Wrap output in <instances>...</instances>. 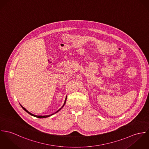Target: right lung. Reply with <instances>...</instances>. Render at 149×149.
Returning <instances> with one entry per match:
<instances>
[{
    "mask_svg": "<svg viewBox=\"0 0 149 149\" xmlns=\"http://www.w3.org/2000/svg\"><path fill=\"white\" fill-rule=\"evenodd\" d=\"M66 99H67V97H66V98H65V102H64V104H63V106H62V107H61V108H60V109H59V110H58V111H56V112H55V113H54V114H51V115H49V116H36V115H34V114H32V113H30V112H29V111H27V110H26V109H25V108H24V107H23V106H22V105H21V104H20V106H21V107H22V108H23V110H25V111H26V112H27V113H29V114H30V115H31V116H35V117H36V118H47V117H49V116H52V115H53V114H55V113H58V111H60V110H61V109H62V108H63V106H65V104H66Z\"/></svg>",
    "mask_w": 149,
    "mask_h": 149,
    "instance_id": "obj_1",
    "label": "right lung"
}]
</instances>
